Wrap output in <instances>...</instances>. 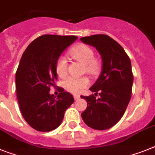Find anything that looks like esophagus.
<instances>
[{"instance_id": "34e87169", "label": "esophagus", "mask_w": 155, "mask_h": 155, "mask_svg": "<svg viewBox=\"0 0 155 155\" xmlns=\"http://www.w3.org/2000/svg\"><path fill=\"white\" fill-rule=\"evenodd\" d=\"M80 98V95H77V94H75L74 95V99L75 100H79Z\"/></svg>"}]
</instances>
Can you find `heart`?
<instances>
[{
	"mask_svg": "<svg viewBox=\"0 0 155 155\" xmlns=\"http://www.w3.org/2000/svg\"><path fill=\"white\" fill-rule=\"evenodd\" d=\"M72 58L84 64L85 70L90 74H95L99 68L98 62L94 60V53L91 48L85 44L75 45L70 51ZM56 72L61 78L65 77L68 73V61L61 56L56 62ZM89 85V80L87 77H68L64 83V88L72 94H79L84 88Z\"/></svg>",
	"mask_w": 155,
	"mask_h": 155,
	"instance_id": "obj_1",
	"label": "heart"
}]
</instances>
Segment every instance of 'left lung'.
Returning a JSON list of instances; mask_svg holds the SVG:
<instances>
[{
  "instance_id": "1",
  "label": "left lung",
  "mask_w": 155,
  "mask_h": 155,
  "mask_svg": "<svg viewBox=\"0 0 155 155\" xmlns=\"http://www.w3.org/2000/svg\"><path fill=\"white\" fill-rule=\"evenodd\" d=\"M96 48L102 61L99 77L90 90L99 94V98L81 96L87 107L81 114L90 128L106 130L115 125L123 117L132 96L133 75L128 56L122 46L110 36L94 35L80 38Z\"/></svg>"
}]
</instances>
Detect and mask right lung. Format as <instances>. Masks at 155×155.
<instances>
[{"label":"right lung","instance_id":"right-lung-1","mask_svg":"<svg viewBox=\"0 0 155 155\" xmlns=\"http://www.w3.org/2000/svg\"><path fill=\"white\" fill-rule=\"evenodd\" d=\"M76 36L45 35L30 44L22 56L15 74L16 94L23 118L39 132L54 130L63 120L66 110L74 102L71 94L56 97L49 94L58 80L56 62Z\"/></svg>","mask_w":155,"mask_h":155}]
</instances>
